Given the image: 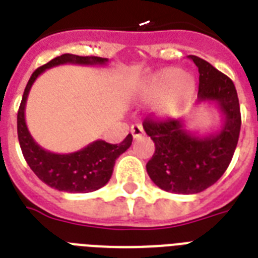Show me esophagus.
Here are the masks:
<instances>
[{
    "instance_id": "esophagus-1",
    "label": "esophagus",
    "mask_w": 258,
    "mask_h": 258,
    "mask_svg": "<svg viewBox=\"0 0 258 258\" xmlns=\"http://www.w3.org/2000/svg\"><path fill=\"white\" fill-rule=\"evenodd\" d=\"M145 134V131H143V127H142L141 124H135L131 127V135H133L134 139H137V138H141L142 135Z\"/></svg>"
}]
</instances>
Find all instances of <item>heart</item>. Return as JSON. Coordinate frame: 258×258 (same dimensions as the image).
<instances>
[{
  "label": "heart",
  "instance_id": "b5f03b06",
  "mask_svg": "<svg viewBox=\"0 0 258 258\" xmlns=\"http://www.w3.org/2000/svg\"><path fill=\"white\" fill-rule=\"evenodd\" d=\"M197 93L194 76L182 72L178 68L167 67L153 74L139 88V97L145 101L159 99L155 105V113L162 119L179 115L191 104Z\"/></svg>",
  "mask_w": 258,
  "mask_h": 258
}]
</instances>
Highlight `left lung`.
I'll list each match as a JSON object with an SVG mask.
<instances>
[{
	"label": "left lung",
	"mask_w": 258,
	"mask_h": 258,
	"mask_svg": "<svg viewBox=\"0 0 258 258\" xmlns=\"http://www.w3.org/2000/svg\"><path fill=\"white\" fill-rule=\"evenodd\" d=\"M200 72L197 103H214L222 125L214 134L198 137L184 119H146L143 128L155 143L146 169L158 187L176 194H197L220 179L238 143L241 112L236 87L228 76L198 56H188Z\"/></svg>",
	"instance_id": "obj_1"
}]
</instances>
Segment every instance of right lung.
Here are the masks:
<instances>
[{
  "label": "right lung",
  "mask_w": 258,
  "mask_h": 258,
  "mask_svg": "<svg viewBox=\"0 0 258 258\" xmlns=\"http://www.w3.org/2000/svg\"><path fill=\"white\" fill-rule=\"evenodd\" d=\"M108 58L96 56H76L66 53L50 60L45 66L34 71L26 84L21 104L17 113L18 142L26 163L32 171L50 187L66 192H89L103 187L112 175L115 161L127 151L133 143L128 134L119 145H111L104 141H95L87 147L71 154H54L42 149L36 143L25 121V105L29 91L36 79L52 67L62 64L79 66H104Z\"/></svg>",
  "instance_id": "right-lung-1"
}]
</instances>
